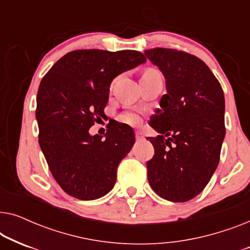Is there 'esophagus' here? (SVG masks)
Masks as SVG:
<instances>
[{
    "label": "esophagus",
    "mask_w": 250,
    "mask_h": 250,
    "mask_svg": "<svg viewBox=\"0 0 250 250\" xmlns=\"http://www.w3.org/2000/svg\"><path fill=\"white\" fill-rule=\"evenodd\" d=\"M135 138L136 140H142L145 136H143V133L141 131H136L135 132Z\"/></svg>",
    "instance_id": "34e87169"
}]
</instances>
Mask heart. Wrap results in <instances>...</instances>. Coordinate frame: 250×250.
Masks as SVG:
<instances>
[{"label": "heart", "mask_w": 250, "mask_h": 250, "mask_svg": "<svg viewBox=\"0 0 250 250\" xmlns=\"http://www.w3.org/2000/svg\"><path fill=\"white\" fill-rule=\"evenodd\" d=\"M146 74H158V71L155 69H149L146 70L143 75H146ZM119 121L129 125H136L140 123V115L135 111H126L124 114L119 116Z\"/></svg>", "instance_id": "b5f03b06"}]
</instances>
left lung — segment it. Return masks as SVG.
Wrapping results in <instances>:
<instances>
[{"label": "left lung", "instance_id": "left-lung-1", "mask_svg": "<svg viewBox=\"0 0 250 250\" xmlns=\"http://www.w3.org/2000/svg\"><path fill=\"white\" fill-rule=\"evenodd\" d=\"M145 54L163 73L167 91L149 123L158 136L146 138L155 148L146 163L148 180L159 197L184 203L205 189L217 168L224 93L207 64L192 54L163 47Z\"/></svg>", "mask_w": 250, "mask_h": 250}]
</instances>
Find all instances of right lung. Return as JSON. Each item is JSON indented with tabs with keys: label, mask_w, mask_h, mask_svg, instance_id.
I'll list each match as a JSON object with an SVG mask.
<instances>
[{
	"label": "right lung",
	"mask_w": 250,
	"mask_h": 250,
	"mask_svg": "<svg viewBox=\"0 0 250 250\" xmlns=\"http://www.w3.org/2000/svg\"><path fill=\"white\" fill-rule=\"evenodd\" d=\"M146 61L134 50H76L43 77L36 99L39 142L54 180L69 196L94 200L114 188L134 131L115 123L104 139L88 129L104 115L112 80Z\"/></svg>",
	"instance_id": "add662e5"
}]
</instances>
